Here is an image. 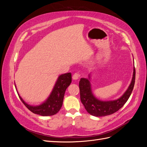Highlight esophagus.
<instances>
[{"label": "esophagus", "instance_id": "1", "mask_svg": "<svg viewBox=\"0 0 147 147\" xmlns=\"http://www.w3.org/2000/svg\"><path fill=\"white\" fill-rule=\"evenodd\" d=\"M79 77H80V75H79V74H78V73H75V74L73 75L72 78H73L74 80H78V79L79 78Z\"/></svg>", "mask_w": 147, "mask_h": 147}]
</instances>
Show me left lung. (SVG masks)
<instances>
[{"instance_id":"1","label":"left lung","mask_w":147,"mask_h":147,"mask_svg":"<svg viewBox=\"0 0 147 147\" xmlns=\"http://www.w3.org/2000/svg\"><path fill=\"white\" fill-rule=\"evenodd\" d=\"M136 69L134 68L131 84L125 93L117 100L101 101L93 96L90 81L82 78L79 82L80 99L87 112L94 117H104L117 112L125 104L131 94L135 84Z\"/></svg>"}]
</instances>
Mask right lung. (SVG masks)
I'll return each instance as SVG.
<instances>
[{
  "instance_id": "add662e5",
  "label": "right lung",
  "mask_w": 147,
  "mask_h": 147,
  "mask_svg": "<svg viewBox=\"0 0 147 147\" xmlns=\"http://www.w3.org/2000/svg\"><path fill=\"white\" fill-rule=\"evenodd\" d=\"M72 82V75L67 73L60 75L55 84V87L47 100L42 105L31 106L26 104L19 96L20 99L30 112L42 116H51L56 114L63 105V99L66 89Z\"/></svg>"
}]
</instances>
